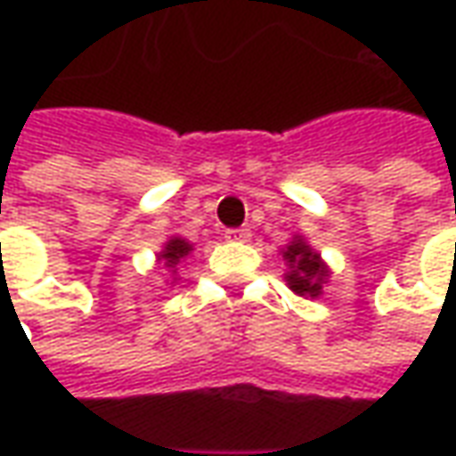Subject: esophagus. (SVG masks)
<instances>
[{"mask_svg": "<svg viewBox=\"0 0 456 456\" xmlns=\"http://www.w3.org/2000/svg\"><path fill=\"white\" fill-rule=\"evenodd\" d=\"M225 238H228V240H248V238H251V231H248V228H231V231H225Z\"/></svg>", "mask_w": 456, "mask_h": 456, "instance_id": "34e87169", "label": "esophagus"}]
</instances>
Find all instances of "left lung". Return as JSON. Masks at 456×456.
Here are the masks:
<instances>
[{
  "mask_svg": "<svg viewBox=\"0 0 456 456\" xmlns=\"http://www.w3.org/2000/svg\"><path fill=\"white\" fill-rule=\"evenodd\" d=\"M284 264H287V273L284 281L297 297L305 299H317L322 297L324 284L330 281V266L322 261V256L317 254L305 236H291V240L279 251Z\"/></svg>",
  "mask_w": 456,
  "mask_h": 456,
  "instance_id": "left-lung-1",
  "label": "left lung"
}]
</instances>
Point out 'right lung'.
<instances>
[{"mask_svg":"<svg viewBox=\"0 0 456 456\" xmlns=\"http://www.w3.org/2000/svg\"><path fill=\"white\" fill-rule=\"evenodd\" d=\"M195 251V246L183 236H169L165 240V246H162V251L157 254V264H162V269L175 276V281H177V269L183 266V261L187 256ZM172 281V284H175Z\"/></svg>","mask_w":456,"mask_h":456,"instance_id":"obj_1","label":"right lung"}]
</instances>
